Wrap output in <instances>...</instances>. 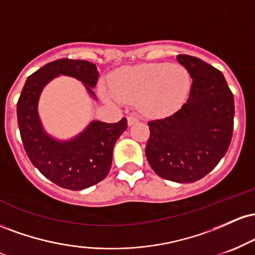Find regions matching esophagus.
Returning <instances> with one entry per match:
<instances>
[{"label":"esophagus","mask_w":255,"mask_h":255,"mask_svg":"<svg viewBox=\"0 0 255 255\" xmlns=\"http://www.w3.org/2000/svg\"><path fill=\"white\" fill-rule=\"evenodd\" d=\"M127 121H128V126H133L134 124H136L137 122V118H135V116L133 115H129L127 118Z\"/></svg>","instance_id":"1"}]
</instances>
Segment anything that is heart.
I'll return each instance as SVG.
<instances>
[{
	"mask_svg": "<svg viewBox=\"0 0 255 255\" xmlns=\"http://www.w3.org/2000/svg\"><path fill=\"white\" fill-rule=\"evenodd\" d=\"M192 86L188 69L177 63H141L120 68L109 78V89L122 102H137L152 118L171 115L184 103Z\"/></svg>",
	"mask_w": 255,
	"mask_h": 255,
	"instance_id": "b5f03b06",
	"label": "heart"
}]
</instances>
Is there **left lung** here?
<instances>
[{
	"label": "left lung",
	"instance_id": "1",
	"mask_svg": "<svg viewBox=\"0 0 255 255\" xmlns=\"http://www.w3.org/2000/svg\"><path fill=\"white\" fill-rule=\"evenodd\" d=\"M176 60L188 69L192 86L174 115L148 122L145 152L158 176L178 183L203 178L229 147L234 129V96L217 68L189 55Z\"/></svg>",
	"mask_w": 255,
	"mask_h": 255
}]
</instances>
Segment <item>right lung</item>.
I'll use <instances>...</instances> for the list:
<instances>
[{
	"label": "right lung",
	"mask_w": 255,
	"mask_h": 255,
	"mask_svg": "<svg viewBox=\"0 0 255 255\" xmlns=\"http://www.w3.org/2000/svg\"><path fill=\"white\" fill-rule=\"evenodd\" d=\"M60 75L77 79L91 97L97 99L93 92L99 78L96 64L69 58L52 61L26 80L16 104L17 125L32 164L57 186L81 191L107 177L114 146L127 129V119L118 124L95 120L78 135L67 140L50 135L40 121L38 103L44 87Z\"/></svg>",
	"instance_id": "add662e5"
}]
</instances>
